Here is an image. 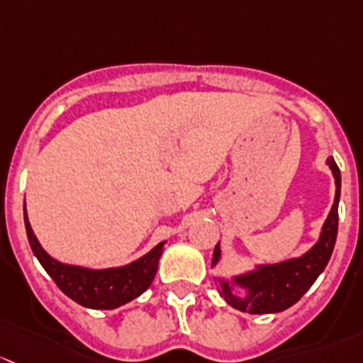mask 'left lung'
I'll return each instance as SVG.
<instances>
[{"label": "left lung", "instance_id": "left-lung-1", "mask_svg": "<svg viewBox=\"0 0 363 363\" xmlns=\"http://www.w3.org/2000/svg\"><path fill=\"white\" fill-rule=\"evenodd\" d=\"M327 164L335 178V199L323 223L318 242L298 259L272 265H259L257 271L236 276L234 283L246 290L245 297L234 294L229 281L218 279L220 295L225 297V301L233 308L242 313H252V315L285 311L311 289L316 278L323 272L325 265L328 264L332 252H334L335 238H337V208L339 197H341V171H339L334 157H328ZM218 259L220 246L216 245L215 252H213V265L218 262Z\"/></svg>", "mask_w": 363, "mask_h": 363}]
</instances>
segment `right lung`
<instances>
[{"instance_id":"add662e5","label":"right lung","mask_w":363,"mask_h":363,"mask_svg":"<svg viewBox=\"0 0 363 363\" xmlns=\"http://www.w3.org/2000/svg\"><path fill=\"white\" fill-rule=\"evenodd\" d=\"M24 223L29 245L36 259L54 279L55 285L80 306L91 309H115L143 294L154 281L164 242L157 245L152 252L138 259L136 262L124 267L96 271V269L77 267L52 259L33 233L26 215V206Z\"/></svg>"}]
</instances>
